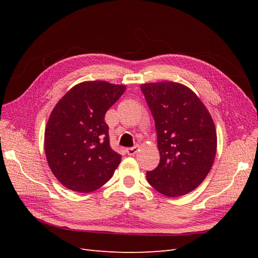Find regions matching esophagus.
I'll list each match as a JSON object with an SVG mask.
<instances>
[{
    "mask_svg": "<svg viewBox=\"0 0 258 258\" xmlns=\"http://www.w3.org/2000/svg\"><path fill=\"white\" fill-rule=\"evenodd\" d=\"M138 150H139V146H134V147H128V148H126V153L128 154V155H135V154H137V152H138Z\"/></svg>",
    "mask_w": 258,
    "mask_h": 258,
    "instance_id": "34e87169",
    "label": "esophagus"
}]
</instances>
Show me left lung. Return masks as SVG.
Listing matches in <instances>:
<instances>
[{"instance_id": "left-lung-1", "label": "left lung", "mask_w": 258, "mask_h": 258, "mask_svg": "<svg viewBox=\"0 0 258 258\" xmlns=\"http://www.w3.org/2000/svg\"><path fill=\"white\" fill-rule=\"evenodd\" d=\"M141 90L155 120L159 165L146 177L168 197L183 196L204 182L216 154V131L200 99L186 86L161 82Z\"/></svg>"}]
</instances>
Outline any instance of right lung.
<instances>
[{
    "instance_id": "1",
    "label": "right lung",
    "mask_w": 258,
    "mask_h": 258,
    "mask_svg": "<svg viewBox=\"0 0 258 258\" xmlns=\"http://www.w3.org/2000/svg\"><path fill=\"white\" fill-rule=\"evenodd\" d=\"M126 86L84 82L60 99L45 129L49 168L67 188L90 192L103 186L118 167L121 155L110 146L107 112Z\"/></svg>"
}]
</instances>
